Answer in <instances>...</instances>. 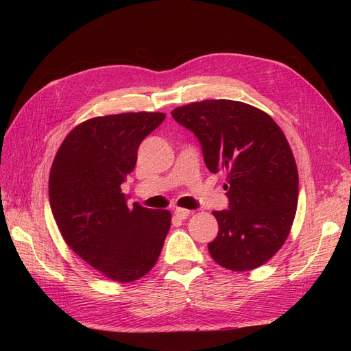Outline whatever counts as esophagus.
<instances>
[{
  "mask_svg": "<svg viewBox=\"0 0 351 351\" xmlns=\"http://www.w3.org/2000/svg\"><path fill=\"white\" fill-rule=\"evenodd\" d=\"M175 215H176V219H180V220H185L190 215V211L189 210H185V208H176L175 210Z\"/></svg>",
  "mask_w": 351,
  "mask_h": 351,
  "instance_id": "obj_1",
  "label": "esophagus"
}]
</instances>
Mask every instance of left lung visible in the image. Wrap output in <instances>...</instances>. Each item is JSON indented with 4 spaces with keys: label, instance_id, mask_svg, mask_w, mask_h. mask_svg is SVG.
<instances>
[{
    "label": "left lung",
    "instance_id": "1",
    "mask_svg": "<svg viewBox=\"0 0 351 351\" xmlns=\"http://www.w3.org/2000/svg\"><path fill=\"white\" fill-rule=\"evenodd\" d=\"M202 146L211 173L226 171L228 210L214 211L219 234L208 244L219 265L247 271L285 243L299 199V173L285 134L264 111L240 101L193 102L171 111Z\"/></svg>",
    "mask_w": 351,
    "mask_h": 351
}]
</instances>
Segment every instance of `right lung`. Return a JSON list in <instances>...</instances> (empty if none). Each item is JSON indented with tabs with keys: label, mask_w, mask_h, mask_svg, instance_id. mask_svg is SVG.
Returning <instances> with one entry per match:
<instances>
[{
	"label": "right lung",
	"mask_w": 351,
	"mask_h": 351,
	"mask_svg": "<svg viewBox=\"0 0 351 351\" xmlns=\"http://www.w3.org/2000/svg\"><path fill=\"white\" fill-rule=\"evenodd\" d=\"M164 113L93 117L63 140L49 173V204L66 244L108 279L132 282L151 271L170 229L167 210L126 205L121 190L141 141Z\"/></svg>",
	"instance_id": "add662e5"
}]
</instances>
